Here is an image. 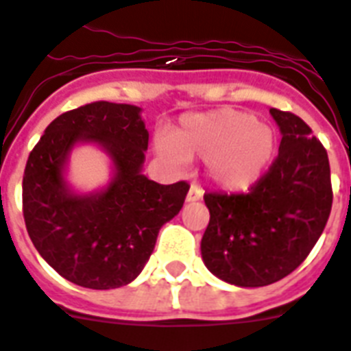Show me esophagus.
Wrapping results in <instances>:
<instances>
[{
    "label": "esophagus",
    "mask_w": 351,
    "mask_h": 351,
    "mask_svg": "<svg viewBox=\"0 0 351 351\" xmlns=\"http://www.w3.org/2000/svg\"><path fill=\"white\" fill-rule=\"evenodd\" d=\"M202 196H204V191L200 189V187H198V185L196 184H193L191 185V189H189V193H187V198H185V200L189 202H198L202 198Z\"/></svg>",
    "instance_id": "esophagus-1"
}]
</instances>
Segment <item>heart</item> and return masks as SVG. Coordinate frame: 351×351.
Masks as SVG:
<instances>
[{
    "mask_svg": "<svg viewBox=\"0 0 351 351\" xmlns=\"http://www.w3.org/2000/svg\"><path fill=\"white\" fill-rule=\"evenodd\" d=\"M156 151L173 166L204 158L205 175L225 193H247L267 175L278 151V135L249 111L220 110L187 115Z\"/></svg>",
    "mask_w": 351,
    "mask_h": 351,
    "instance_id": "obj_1",
    "label": "heart"
}]
</instances>
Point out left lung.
I'll list each match as a JSON object with an SVG mask.
<instances>
[{"instance_id":"obj_1","label":"left lung","mask_w":351,"mask_h":351,"mask_svg":"<svg viewBox=\"0 0 351 351\" xmlns=\"http://www.w3.org/2000/svg\"><path fill=\"white\" fill-rule=\"evenodd\" d=\"M281 131L278 158L247 195L207 193L205 267L236 287L272 285L303 263L332 210L328 155L308 124L270 108Z\"/></svg>"}]
</instances>
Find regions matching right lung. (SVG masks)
Masks as SVG:
<instances>
[{
	"mask_svg": "<svg viewBox=\"0 0 351 351\" xmlns=\"http://www.w3.org/2000/svg\"><path fill=\"white\" fill-rule=\"evenodd\" d=\"M141 108L99 101L50 122L23 175V216L37 252L57 274L93 290L119 289L146 267L158 230L175 218L187 182L162 185L142 175L149 133ZM79 143L110 156L106 188L79 195L66 182Z\"/></svg>",
	"mask_w": 351,
	"mask_h": 351,
	"instance_id": "1",
	"label": "right lung"
}]
</instances>
